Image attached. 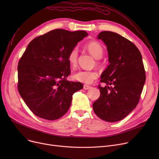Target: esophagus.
<instances>
[{"mask_svg": "<svg viewBox=\"0 0 159 159\" xmlns=\"http://www.w3.org/2000/svg\"><path fill=\"white\" fill-rule=\"evenodd\" d=\"M83 88H84L86 90H88V89H89L91 88V87L88 86V85H84V87H83Z\"/></svg>", "mask_w": 159, "mask_h": 159, "instance_id": "1", "label": "esophagus"}]
</instances>
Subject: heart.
I'll return each instance as SVG.
<instances>
[{"instance_id":"heart-1","label":"heart","mask_w":159,"mask_h":159,"mask_svg":"<svg viewBox=\"0 0 159 159\" xmlns=\"http://www.w3.org/2000/svg\"><path fill=\"white\" fill-rule=\"evenodd\" d=\"M88 52L97 59H100L103 55V48L96 41L90 42L86 45ZM79 56V49L77 48H73L70 52L68 57L69 64L72 67H75L77 64ZM97 73L94 71L80 70L73 75V79L76 80L83 84H89L97 78Z\"/></svg>"}]
</instances>
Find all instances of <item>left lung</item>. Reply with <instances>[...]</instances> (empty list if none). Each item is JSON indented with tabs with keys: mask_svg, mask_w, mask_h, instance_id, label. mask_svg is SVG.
Wrapping results in <instances>:
<instances>
[{
	"mask_svg": "<svg viewBox=\"0 0 159 159\" xmlns=\"http://www.w3.org/2000/svg\"><path fill=\"white\" fill-rule=\"evenodd\" d=\"M107 46L110 64L102 72L98 86L101 95L93 104L95 113L109 122L119 121L135 109L146 81L142 55L137 46L112 31L98 34Z\"/></svg>",
	"mask_w": 159,
	"mask_h": 159,
	"instance_id": "left-lung-1",
	"label": "left lung"
}]
</instances>
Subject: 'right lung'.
Segmentation results:
<instances>
[{
  "instance_id": "obj_1",
  "label": "right lung",
  "mask_w": 159,
  "mask_h": 159,
  "mask_svg": "<svg viewBox=\"0 0 159 159\" xmlns=\"http://www.w3.org/2000/svg\"><path fill=\"white\" fill-rule=\"evenodd\" d=\"M88 35L85 31L57 29L28 44L18 64V90L39 117L61 118L68 111L73 93L83 88L80 82L66 80L71 73L68 57Z\"/></svg>"
}]
</instances>
